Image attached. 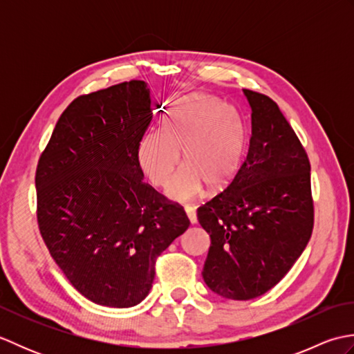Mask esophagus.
Instances as JSON below:
<instances>
[{
    "mask_svg": "<svg viewBox=\"0 0 354 354\" xmlns=\"http://www.w3.org/2000/svg\"><path fill=\"white\" fill-rule=\"evenodd\" d=\"M185 214H187V217H189V221H190L192 225H194V223L198 222V217H196V212H194V208L187 207L185 208Z\"/></svg>",
    "mask_w": 354,
    "mask_h": 354,
    "instance_id": "1",
    "label": "esophagus"
}]
</instances>
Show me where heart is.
Instances as JSON below:
<instances>
[{
  "instance_id": "b5f03b06",
  "label": "heart",
  "mask_w": 354,
  "mask_h": 354,
  "mask_svg": "<svg viewBox=\"0 0 354 354\" xmlns=\"http://www.w3.org/2000/svg\"><path fill=\"white\" fill-rule=\"evenodd\" d=\"M187 169L169 189V198L189 202L204 190H222L236 178L245 155V127L234 111L209 94H193L179 103L161 132L146 133L137 158L146 178L167 187L182 165Z\"/></svg>"
}]
</instances>
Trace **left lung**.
<instances>
[{
  "label": "left lung",
  "mask_w": 354,
  "mask_h": 354,
  "mask_svg": "<svg viewBox=\"0 0 354 354\" xmlns=\"http://www.w3.org/2000/svg\"><path fill=\"white\" fill-rule=\"evenodd\" d=\"M251 112L248 155L222 193L198 208L212 245L204 281L227 299H252L281 280L313 230L310 162L277 103L243 89Z\"/></svg>",
  "instance_id": "8db88e82"
}]
</instances>
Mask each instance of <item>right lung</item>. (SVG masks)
Instances as JSON below:
<instances>
[{"label": "right lung", "mask_w": 354, "mask_h": 354, "mask_svg": "<svg viewBox=\"0 0 354 354\" xmlns=\"http://www.w3.org/2000/svg\"><path fill=\"white\" fill-rule=\"evenodd\" d=\"M152 117L142 80L80 95L37 162L41 236L73 288L95 304L141 303L156 259L190 225L183 207L142 183L137 149Z\"/></svg>", "instance_id": "add662e5"}]
</instances>
